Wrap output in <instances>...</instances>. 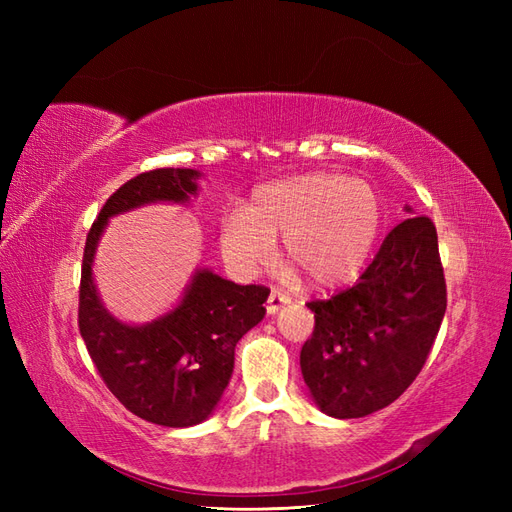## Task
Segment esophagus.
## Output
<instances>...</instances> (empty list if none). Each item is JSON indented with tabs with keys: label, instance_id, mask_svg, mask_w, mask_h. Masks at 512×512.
Here are the masks:
<instances>
[{
	"label": "esophagus",
	"instance_id": "esophagus-1",
	"mask_svg": "<svg viewBox=\"0 0 512 512\" xmlns=\"http://www.w3.org/2000/svg\"><path fill=\"white\" fill-rule=\"evenodd\" d=\"M286 303H290L288 294L282 292L280 288H273L271 294H269V299H267V312H269V314H275L277 309H280V307L286 305Z\"/></svg>",
	"mask_w": 512,
	"mask_h": 512
}]
</instances>
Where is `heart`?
<instances>
[{"label": "heart", "mask_w": 512, "mask_h": 512, "mask_svg": "<svg viewBox=\"0 0 512 512\" xmlns=\"http://www.w3.org/2000/svg\"><path fill=\"white\" fill-rule=\"evenodd\" d=\"M380 226V196L367 181L309 173L260 185L245 209L226 213L220 247L232 271L252 275L269 262L273 239L282 237L288 265L309 282L331 286L365 265Z\"/></svg>", "instance_id": "b5f03b06"}]
</instances>
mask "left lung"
Segmentation results:
<instances>
[{"label": "left lung", "mask_w": 512, "mask_h": 512, "mask_svg": "<svg viewBox=\"0 0 512 512\" xmlns=\"http://www.w3.org/2000/svg\"><path fill=\"white\" fill-rule=\"evenodd\" d=\"M307 307L316 324L301 371L318 408L361 418L393 404L421 374L446 312L436 226L427 215L397 224L359 282Z\"/></svg>", "instance_id": "obj_1"}]
</instances>
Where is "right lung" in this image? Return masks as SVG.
I'll return each instance as SVG.
<instances>
[{
    "instance_id": "right-lung-1",
    "label": "right lung",
    "mask_w": 512,
    "mask_h": 512,
    "mask_svg": "<svg viewBox=\"0 0 512 512\" xmlns=\"http://www.w3.org/2000/svg\"><path fill=\"white\" fill-rule=\"evenodd\" d=\"M198 175L192 168H156L123 183L91 224L83 252L79 331L91 361L123 406L164 427L198 425L218 406L235 367V346L265 316L262 303L271 290L203 269L173 312L130 327L100 303L91 262L108 218L158 200L185 203L198 192Z\"/></svg>"
}]
</instances>
